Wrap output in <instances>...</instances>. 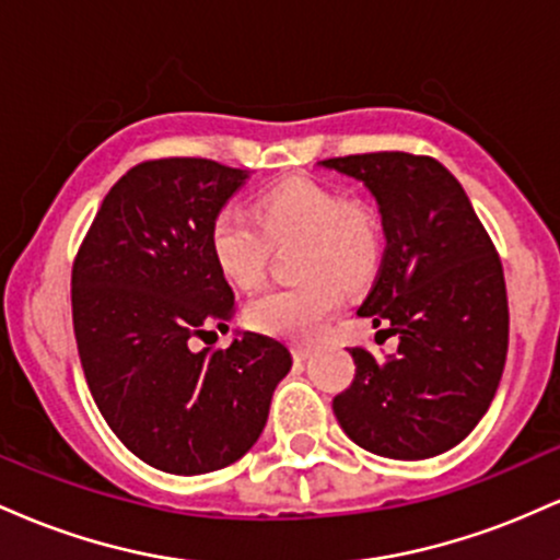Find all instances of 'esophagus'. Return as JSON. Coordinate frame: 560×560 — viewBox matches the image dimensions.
Here are the masks:
<instances>
[{"label":"esophagus","instance_id":"34e87169","mask_svg":"<svg viewBox=\"0 0 560 560\" xmlns=\"http://www.w3.org/2000/svg\"><path fill=\"white\" fill-rule=\"evenodd\" d=\"M311 352H313L311 345H294L292 347V355H294V361H298V363H305L307 358H311Z\"/></svg>","mask_w":560,"mask_h":560}]
</instances>
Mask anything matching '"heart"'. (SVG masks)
Masks as SVG:
<instances>
[{
  "mask_svg": "<svg viewBox=\"0 0 560 560\" xmlns=\"http://www.w3.org/2000/svg\"><path fill=\"white\" fill-rule=\"evenodd\" d=\"M271 242H302L300 284L273 287L247 305L253 329L284 339H313L324 331L342 287H358L374 271L378 226L369 210L350 205L342 191L307 182H287L268 189L255 213L240 202L218 210L210 223V253L234 287L255 289L271 258Z\"/></svg>",
  "mask_w": 560,
  "mask_h": 560,
  "instance_id": "b5f03b06",
  "label": "heart"
}]
</instances>
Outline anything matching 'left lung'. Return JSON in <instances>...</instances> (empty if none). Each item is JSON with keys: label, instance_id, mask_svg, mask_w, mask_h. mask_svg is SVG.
Instances as JSON below:
<instances>
[{"label": "left lung", "instance_id": "obj_1", "mask_svg": "<svg viewBox=\"0 0 560 560\" xmlns=\"http://www.w3.org/2000/svg\"><path fill=\"white\" fill-rule=\"evenodd\" d=\"M376 199L382 268L358 316L397 334L376 361L352 347L355 378L331 408L355 445L395 460L434 458L490 408L508 352L503 266L464 186L434 158L371 152L320 160Z\"/></svg>", "mask_w": 560, "mask_h": 560}]
</instances>
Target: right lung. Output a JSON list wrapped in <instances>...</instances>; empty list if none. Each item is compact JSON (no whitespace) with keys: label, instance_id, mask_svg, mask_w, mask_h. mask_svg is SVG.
Segmentation results:
<instances>
[{"label":"right lung","instance_id":"1","mask_svg":"<svg viewBox=\"0 0 560 560\" xmlns=\"http://www.w3.org/2000/svg\"><path fill=\"white\" fill-rule=\"evenodd\" d=\"M249 178L202 158L150 160L102 199L73 266V331L102 419L137 458L178 477L218 471L258 442L289 347L236 331L226 350L189 347L229 329L234 289L210 223Z\"/></svg>","mask_w":560,"mask_h":560}]
</instances>
